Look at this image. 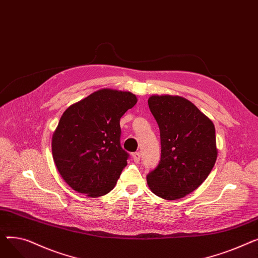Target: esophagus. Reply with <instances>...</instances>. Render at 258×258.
Instances as JSON below:
<instances>
[{"instance_id":"esophagus-1","label":"esophagus","mask_w":258,"mask_h":258,"mask_svg":"<svg viewBox=\"0 0 258 258\" xmlns=\"http://www.w3.org/2000/svg\"><path fill=\"white\" fill-rule=\"evenodd\" d=\"M132 156H133V159H134V161L136 162V163H139L140 158H141V154H140L139 152H137V153H134Z\"/></svg>"}]
</instances>
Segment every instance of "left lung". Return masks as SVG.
Returning <instances> with one entry per match:
<instances>
[{
    "instance_id": "obj_1",
    "label": "left lung",
    "mask_w": 258,
    "mask_h": 258,
    "mask_svg": "<svg viewBox=\"0 0 258 258\" xmlns=\"http://www.w3.org/2000/svg\"><path fill=\"white\" fill-rule=\"evenodd\" d=\"M148 106L160 128L161 159L147 174V185L164 200L182 199L207 179L215 164L214 124L180 96L153 95Z\"/></svg>"
}]
</instances>
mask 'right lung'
Segmentation results:
<instances>
[{
    "mask_svg": "<svg viewBox=\"0 0 258 258\" xmlns=\"http://www.w3.org/2000/svg\"><path fill=\"white\" fill-rule=\"evenodd\" d=\"M137 103L131 92L101 89L70 105L52 137V155L64 182L96 198L110 192L127 164L120 118Z\"/></svg>",
    "mask_w": 258,
    "mask_h": 258,
    "instance_id": "add662e5",
    "label": "right lung"
}]
</instances>
